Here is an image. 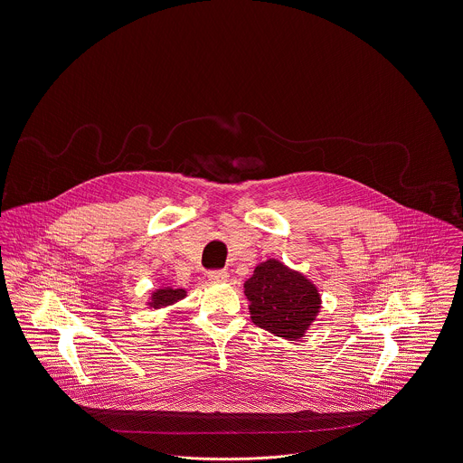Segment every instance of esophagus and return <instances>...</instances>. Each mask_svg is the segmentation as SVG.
Segmentation results:
<instances>
[{
  "label": "esophagus",
  "mask_w": 463,
  "mask_h": 463,
  "mask_svg": "<svg viewBox=\"0 0 463 463\" xmlns=\"http://www.w3.org/2000/svg\"><path fill=\"white\" fill-rule=\"evenodd\" d=\"M207 279L211 282H225L229 279V271L227 269H211L207 273Z\"/></svg>",
  "instance_id": "34e87169"
}]
</instances>
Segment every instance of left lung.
I'll list each match as a JSON object with an SVG mask.
<instances>
[{
	"instance_id": "obj_1",
	"label": "left lung",
	"mask_w": 463,
	"mask_h": 463,
	"mask_svg": "<svg viewBox=\"0 0 463 463\" xmlns=\"http://www.w3.org/2000/svg\"><path fill=\"white\" fill-rule=\"evenodd\" d=\"M245 297L257 326L291 341L304 335L319 310L317 289L275 259L257 266L245 282Z\"/></svg>"
}]
</instances>
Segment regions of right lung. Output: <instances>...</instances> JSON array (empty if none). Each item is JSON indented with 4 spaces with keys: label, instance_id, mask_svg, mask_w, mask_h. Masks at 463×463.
Listing matches in <instances>:
<instances>
[{
    "label": "right lung",
    "instance_id": "add662e5",
    "mask_svg": "<svg viewBox=\"0 0 463 463\" xmlns=\"http://www.w3.org/2000/svg\"><path fill=\"white\" fill-rule=\"evenodd\" d=\"M184 297H186V291H184V289H170V288L157 289L156 293H153L151 307H168V306H174L175 302L183 300Z\"/></svg>",
    "mask_w": 463,
    "mask_h": 463
}]
</instances>
